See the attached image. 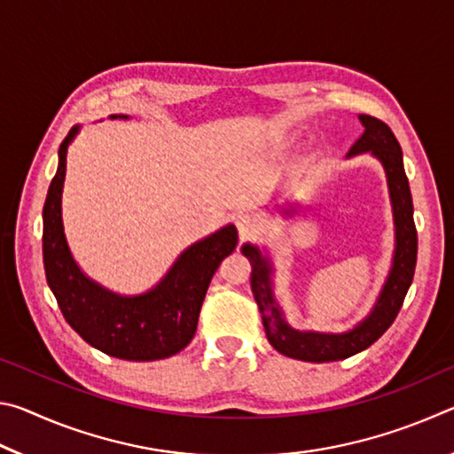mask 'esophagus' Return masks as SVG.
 Here are the masks:
<instances>
[{
  "mask_svg": "<svg viewBox=\"0 0 454 454\" xmlns=\"http://www.w3.org/2000/svg\"><path fill=\"white\" fill-rule=\"evenodd\" d=\"M236 226L242 238H250L262 232V218L254 210H242L236 214Z\"/></svg>",
  "mask_w": 454,
  "mask_h": 454,
  "instance_id": "34e87169",
  "label": "esophagus"
}]
</instances>
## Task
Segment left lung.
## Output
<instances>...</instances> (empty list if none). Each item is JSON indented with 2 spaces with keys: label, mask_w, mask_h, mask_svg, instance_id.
<instances>
[{
  "label": "left lung",
  "mask_w": 454,
  "mask_h": 454,
  "mask_svg": "<svg viewBox=\"0 0 454 454\" xmlns=\"http://www.w3.org/2000/svg\"><path fill=\"white\" fill-rule=\"evenodd\" d=\"M360 124L364 126L363 136L352 144L350 156L371 152L387 172L390 202L395 214V256L387 282L368 317L358 325L340 334L312 333V330L292 328L280 310L272 290V264L270 258L262 256L256 246L244 244L242 254L250 260L252 294L262 314L266 338L284 356L306 360V363H333V360L348 358L356 352L371 347L372 342L387 333L393 325L398 310L411 288L414 266H417V228L412 218V196L409 178L404 174L401 144L384 121L379 118L360 114ZM294 208L284 210L290 216Z\"/></svg>",
  "instance_id": "left-lung-1"
}]
</instances>
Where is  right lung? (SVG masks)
Masks as SVG:
<instances>
[{
  "instance_id": "add662e5",
  "label": "right lung",
  "mask_w": 454,
  "mask_h": 454,
  "mask_svg": "<svg viewBox=\"0 0 454 454\" xmlns=\"http://www.w3.org/2000/svg\"><path fill=\"white\" fill-rule=\"evenodd\" d=\"M124 118L128 116H110ZM74 126L59 145L58 172L43 204V268L64 318L91 347L124 360H160L186 348L214 272L238 244L234 224L194 242L152 290L121 296L88 278L75 262L61 222V190Z\"/></svg>"
}]
</instances>
